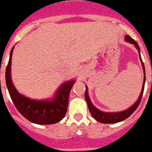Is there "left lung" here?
<instances>
[{
  "label": "left lung",
  "instance_id": "left-lung-1",
  "mask_svg": "<svg viewBox=\"0 0 152 152\" xmlns=\"http://www.w3.org/2000/svg\"><path fill=\"white\" fill-rule=\"evenodd\" d=\"M125 40L130 43L134 44L138 50V52H139L140 54V61L142 62V66H143V69H144V83H143V88H142L141 93L140 95V97L138 99L136 102L134 103L133 106H132L130 108H129L126 110H124L122 112H117V113H105V112H102V111L99 110L98 109H96L95 106H93L91 102L90 99L88 97V88L86 87V91H85V99L87 101V103H88V109H89V111H90L91 114L92 115V117L95 118V120L99 121L101 123H103V124H112V123H118L120 122L121 121L125 120L126 118H128L131 114H132L133 112H134L137 109L138 106L140 103V101H141L142 96H143V93H144V83H145V68H144V62L142 61L141 57H140V47L138 46V44L134 39H132L129 35H126L125 36Z\"/></svg>",
  "mask_w": 152,
  "mask_h": 152
}]
</instances>
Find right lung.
Returning a JSON list of instances; mask_svg holds the SVG:
<instances>
[{
	"instance_id": "obj_1",
	"label": "right lung",
	"mask_w": 152,
	"mask_h": 152,
	"mask_svg": "<svg viewBox=\"0 0 152 152\" xmlns=\"http://www.w3.org/2000/svg\"><path fill=\"white\" fill-rule=\"evenodd\" d=\"M8 65L6 67L5 81L10 97L17 110L30 121L39 125H51L61 120L66 114L69 104V93L75 81L71 80L61 87L53 101H35L20 95L15 90L11 80V60L12 50Z\"/></svg>"
}]
</instances>
